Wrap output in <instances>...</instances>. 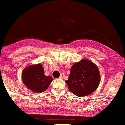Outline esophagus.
I'll list each match as a JSON object with an SVG mask.
<instances>
[{"mask_svg": "<svg viewBox=\"0 0 125 125\" xmlns=\"http://www.w3.org/2000/svg\"><path fill=\"white\" fill-rule=\"evenodd\" d=\"M64 77V74H61V75H60V77H59V78H60V79H63Z\"/></svg>", "mask_w": 125, "mask_h": 125, "instance_id": "1", "label": "esophagus"}]
</instances>
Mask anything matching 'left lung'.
Segmentation results:
<instances>
[{
    "label": "left lung",
    "instance_id": "left-lung-1",
    "mask_svg": "<svg viewBox=\"0 0 125 125\" xmlns=\"http://www.w3.org/2000/svg\"><path fill=\"white\" fill-rule=\"evenodd\" d=\"M100 82V74L97 66L85 58L72 65L68 79L65 81L69 90L78 97L92 94Z\"/></svg>",
    "mask_w": 125,
    "mask_h": 125
}]
</instances>
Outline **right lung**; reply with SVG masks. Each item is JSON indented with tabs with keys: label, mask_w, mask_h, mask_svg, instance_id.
<instances>
[{
	"label": "right lung",
	"mask_w": 125,
	"mask_h": 125,
	"mask_svg": "<svg viewBox=\"0 0 125 125\" xmlns=\"http://www.w3.org/2000/svg\"><path fill=\"white\" fill-rule=\"evenodd\" d=\"M22 80L28 89L40 93L48 88L53 78L45 75L42 65L40 63L25 67L22 73Z\"/></svg>",
	"instance_id": "add662e5"
}]
</instances>
